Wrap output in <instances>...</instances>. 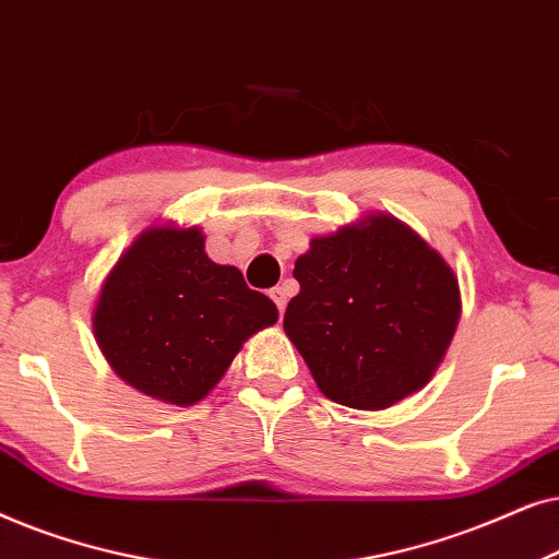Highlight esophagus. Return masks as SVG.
Instances as JSON below:
<instances>
[{
	"instance_id": "1",
	"label": "esophagus",
	"mask_w": 559,
	"mask_h": 559,
	"mask_svg": "<svg viewBox=\"0 0 559 559\" xmlns=\"http://www.w3.org/2000/svg\"><path fill=\"white\" fill-rule=\"evenodd\" d=\"M288 286H275V288H271V299L275 301V307H278V311H284L286 309V304H288Z\"/></svg>"
}]
</instances>
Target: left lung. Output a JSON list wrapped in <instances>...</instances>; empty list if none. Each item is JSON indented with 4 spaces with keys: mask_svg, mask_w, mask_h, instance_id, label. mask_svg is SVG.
<instances>
[{
    "mask_svg": "<svg viewBox=\"0 0 559 559\" xmlns=\"http://www.w3.org/2000/svg\"><path fill=\"white\" fill-rule=\"evenodd\" d=\"M294 278L284 330L342 406L376 412L424 389L455 334V273L389 214L314 237Z\"/></svg>",
    "mask_w": 559,
    "mask_h": 559,
    "instance_id": "left-lung-1",
    "label": "left lung"
}]
</instances>
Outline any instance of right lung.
Wrapping results in <instances>:
<instances>
[{
	"mask_svg": "<svg viewBox=\"0 0 559 559\" xmlns=\"http://www.w3.org/2000/svg\"><path fill=\"white\" fill-rule=\"evenodd\" d=\"M278 309L235 265L206 258L197 227L147 229L117 260L94 309L104 357L138 391L189 406Z\"/></svg>",
	"mask_w": 559,
	"mask_h": 559,
	"instance_id": "1",
	"label": "right lung"
}]
</instances>
